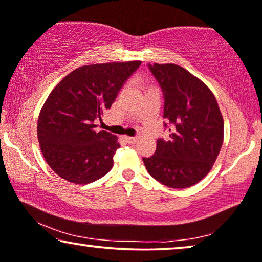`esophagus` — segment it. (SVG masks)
<instances>
[{
	"label": "esophagus",
	"instance_id": "obj_1",
	"mask_svg": "<svg viewBox=\"0 0 262 262\" xmlns=\"http://www.w3.org/2000/svg\"><path fill=\"white\" fill-rule=\"evenodd\" d=\"M124 140H126L128 143H130V145H133V143L136 142V138H133V136H126Z\"/></svg>",
	"mask_w": 262,
	"mask_h": 262
}]
</instances>
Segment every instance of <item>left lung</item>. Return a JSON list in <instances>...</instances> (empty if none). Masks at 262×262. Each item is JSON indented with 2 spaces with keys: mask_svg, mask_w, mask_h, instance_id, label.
<instances>
[{
  "mask_svg": "<svg viewBox=\"0 0 262 262\" xmlns=\"http://www.w3.org/2000/svg\"><path fill=\"white\" fill-rule=\"evenodd\" d=\"M164 96V127L156 153L142 158L154 179L173 189L194 185L208 174L223 143V117L215 96L182 66L148 64Z\"/></svg>",
  "mask_w": 262,
  "mask_h": 262,
  "instance_id": "left-lung-1",
  "label": "left lung"
}]
</instances>
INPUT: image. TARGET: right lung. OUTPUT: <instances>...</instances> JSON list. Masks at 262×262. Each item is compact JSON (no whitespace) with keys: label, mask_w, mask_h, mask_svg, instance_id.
Returning <instances> with one entry per match:
<instances>
[{"label":"right lung","mask_w":262,"mask_h":262,"mask_svg":"<svg viewBox=\"0 0 262 262\" xmlns=\"http://www.w3.org/2000/svg\"><path fill=\"white\" fill-rule=\"evenodd\" d=\"M141 61L85 65L69 73L47 97L38 120V140L49 166L75 184L95 182L114 165L115 135L95 129Z\"/></svg>","instance_id":"right-lung-1"}]
</instances>
